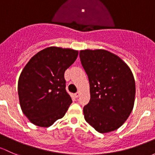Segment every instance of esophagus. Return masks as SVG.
Segmentation results:
<instances>
[{
	"label": "esophagus",
	"mask_w": 155,
	"mask_h": 155,
	"mask_svg": "<svg viewBox=\"0 0 155 155\" xmlns=\"http://www.w3.org/2000/svg\"><path fill=\"white\" fill-rule=\"evenodd\" d=\"M79 95H80V92H76V93H74V98H78V96H79Z\"/></svg>",
	"instance_id": "obj_1"
}]
</instances>
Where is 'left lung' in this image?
<instances>
[{"mask_svg":"<svg viewBox=\"0 0 155 155\" xmlns=\"http://www.w3.org/2000/svg\"><path fill=\"white\" fill-rule=\"evenodd\" d=\"M79 55L90 87V101L84 107L85 120L99 133L116 130L133 110V74L122 59L106 50L81 51Z\"/></svg>","mask_w":155,"mask_h":155,"instance_id":"8db88e82","label":"left lung"}]
</instances>
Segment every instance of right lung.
<instances>
[{"instance_id": "1", "label": "right lung", "mask_w": 155, "mask_h": 155, "mask_svg": "<svg viewBox=\"0 0 155 155\" xmlns=\"http://www.w3.org/2000/svg\"><path fill=\"white\" fill-rule=\"evenodd\" d=\"M78 55V51L49 47L35 54L22 70L19 101L33 124L49 127L66 114L72 100L66 89L64 74Z\"/></svg>"}]
</instances>
